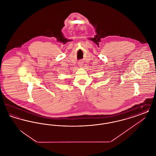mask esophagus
Segmentation results:
<instances>
[{"instance_id":"obj_1","label":"esophagus","mask_w":156,"mask_h":156,"mask_svg":"<svg viewBox=\"0 0 156 156\" xmlns=\"http://www.w3.org/2000/svg\"><path fill=\"white\" fill-rule=\"evenodd\" d=\"M78 64H79V66H80V67H81V66H83L82 62H79Z\"/></svg>"}]
</instances>
